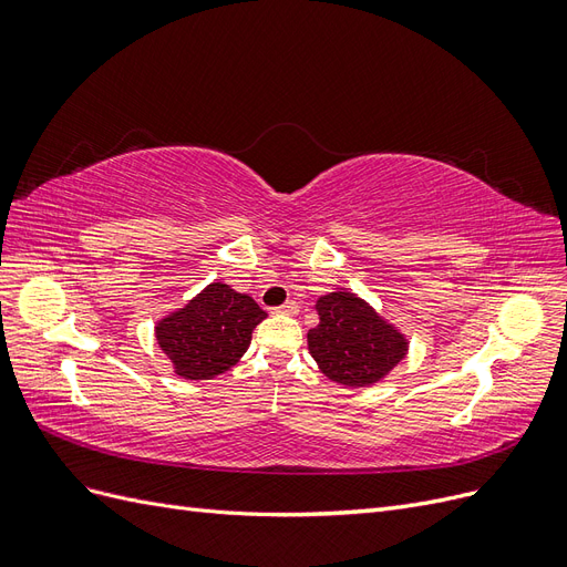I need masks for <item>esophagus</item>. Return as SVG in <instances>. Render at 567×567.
<instances>
[{
    "mask_svg": "<svg viewBox=\"0 0 567 567\" xmlns=\"http://www.w3.org/2000/svg\"><path fill=\"white\" fill-rule=\"evenodd\" d=\"M274 312L288 315V317H296V315L300 312V307H298V302H296V300H288V302H284L281 307H277V310H274Z\"/></svg>",
    "mask_w": 567,
    "mask_h": 567,
    "instance_id": "obj_1",
    "label": "esophagus"
}]
</instances>
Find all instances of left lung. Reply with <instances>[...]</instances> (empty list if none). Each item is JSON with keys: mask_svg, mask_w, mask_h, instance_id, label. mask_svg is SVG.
<instances>
[{"mask_svg": "<svg viewBox=\"0 0 567 567\" xmlns=\"http://www.w3.org/2000/svg\"><path fill=\"white\" fill-rule=\"evenodd\" d=\"M315 307L319 323L307 333V348L333 383L369 388L406 357V336L364 298L340 288L321 296Z\"/></svg>", "mask_w": 567, "mask_h": 567, "instance_id": "obj_1", "label": "left lung"}]
</instances>
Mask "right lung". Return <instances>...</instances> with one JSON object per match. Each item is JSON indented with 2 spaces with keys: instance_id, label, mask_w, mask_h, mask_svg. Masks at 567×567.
<instances>
[{
  "instance_id": "add662e5",
  "label": "right lung",
  "mask_w": 567,
  "mask_h": 567,
  "mask_svg": "<svg viewBox=\"0 0 567 567\" xmlns=\"http://www.w3.org/2000/svg\"><path fill=\"white\" fill-rule=\"evenodd\" d=\"M265 317L267 312L250 296L225 281H213L179 310L158 319L156 340L177 375L210 381L238 364L252 329Z\"/></svg>"
}]
</instances>
